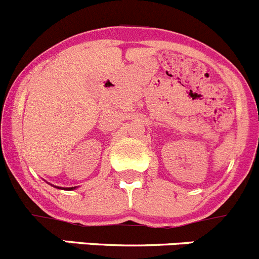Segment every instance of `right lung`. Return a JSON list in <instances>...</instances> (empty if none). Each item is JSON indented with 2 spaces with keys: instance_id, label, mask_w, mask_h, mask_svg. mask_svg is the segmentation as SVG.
Returning <instances> with one entry per match:
<instances>
[{
  "instance_id": "obj_1",
  "label": "right lung",
  "mask_w": 259,
  "mask_h": 259,
  "mask_svg": "<svg viewBox=\"0 0 259 259\" xmlns=\"http://www.w3.org/2000/svg\"><path fill=\"white\" fill-rule=\"evenodd\" d=\"M67 189H73V187H72V188H67Z\"/></svg>"
}]
</instances>
